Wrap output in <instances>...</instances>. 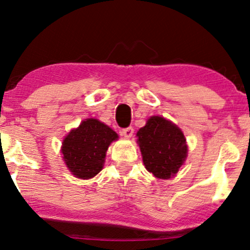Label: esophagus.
Instances as JSON below:
<instances>
[{"label": "esophagus", "mask_w": 250, "mask_h": 250, "mask_svg": "<svg viewBox=\"0 0 250 250\" xmlns=\"http://www.w3.org/2000/svg\"><path fill=\"white\" fill-rule=\"evenodd\" d=\"M121 134H122V136L127 137V139H130L134 134V129H133V127H127V128L122 129Z\"/></svg>", "instance_id": "34e87169"}]
</instances>
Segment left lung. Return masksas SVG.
<instances>
[{
	"mask_svg": "<svg viewBox=\"0 0 250 250\" xmlns=\"http://www.w3.org/2000/svg\"><path fill=\"white\" fill-rule=\"evenodd\" d=\"M136 136L149 173L162 180L176 175L188 153L185 135L176 125L165 117L151 116Z\"/></svg>",
	"mask_w": 250,
	"mask_h": 250,
	"instance_id": "8db88e82",
	"label": "left lung"
}]
</instances>
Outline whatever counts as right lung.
I'll return each mask as SVG.
<instances>
[{
  "label": "right lung",
  "instance_id": "obj_1",
  "mask_svg": "<svg viewBox=\"0 0 250 250\" xmlns=\"http://www.w3.org/2000/svg\"><path fill=\"white\" fill-rule=\"evenodd\" d=\"M119 135L96 119H87L64 137L63 161L75 177L88 180L102 170L105 154Z\"/></svg>",
  "mask_w": 250,
  "mask_h": 250
}]
</instances>
